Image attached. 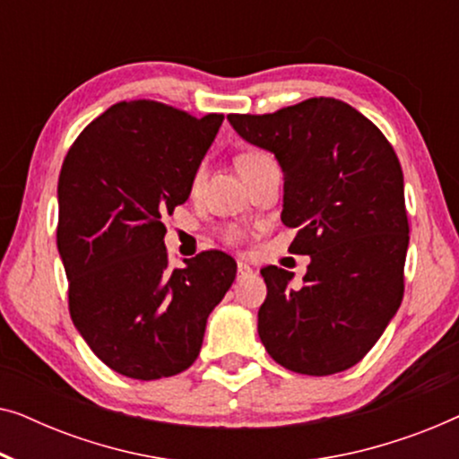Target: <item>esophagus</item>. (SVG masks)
<instances>
[{"label":"esophagus","instance_id":"esophagus-1","mask_svg":"<svg viewBox=\"0 0 459 459\" xmlns=\"http://www.w3.org/2000/svg\"><path fill=\"white\" fill-rule=\"evenodd\" d=\"M250 273H253V267H250L248 263L238 261V280H240V278H247V275H250Z\"/></svg>","mask_w":459,"mask_h":459}]
</instances>
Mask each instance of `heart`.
<instances>
[{"instance_id":"1","label":"heart","mask_w":459,"mask_h":459,"mask_svg":"<svg viewBox=\"0 0 459 459\" xmlns=\"http://www.w3.org/2000/svg\"><path fill=\"white\" fill-rule=\"evenodd\" d=\"M259 156H263V152H259V150H248V152H244V154L238 156L236 165L242 167L244 162H250V160L259 159ZM223 240L228 242V244H238V242L242 240V230L240 228H228V230L223 231Z\"/></svg>"}]
</instances>
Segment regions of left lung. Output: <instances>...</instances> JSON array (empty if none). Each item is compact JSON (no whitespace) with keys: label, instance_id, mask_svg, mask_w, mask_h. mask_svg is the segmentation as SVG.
<instances>
[{"label":"left lung","instance_id":"left-lung-1","mask_svg":"<svg viewBox=\"0 0 459 459\" xmlns=\"http://www.w3.org/2000/svg\"><path fill=\"white\" fill-rule=\"evenodd\" d=\"M228 118L280 160L281 221L297 228L288 250L311 256L300 288L286 269H261V342L297 374L344 372L368 355L403 299L410 223L397 154L369 118L336 98Z\"/></svg>","mask_w":459,"mask_h":459}]
</instances>
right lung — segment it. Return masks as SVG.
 I'll use <instances>...</instances> for the list:
<instances>
[{"mask_svg": "<svg viewBox=\"0 0 459 459\" xmlns=\"http://www.w3.org/2000/svg\"><path fill=\"white\" fill-rule=\"evenodd\" d=\"M223 115L194 117L154 100L110 106L81 131L58 179V250L68 311L115 372L159 380L184 372L206 317L236 280V261L204 250L171 267L165 217L190 196Z\"/></svg>", "mask_w": 459, "mask_h": 459, "instance_id": "obj_1", "label": "right lung"}]
</instances>
